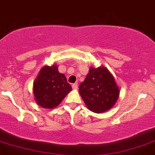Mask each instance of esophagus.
<instances>
[{
	"mask_svg": "<svg viewBox=\"0 0 155 155\" xmlns=\"http://www.w3.org/2000/svg\"><path fill=\"white\" fill-rule=\"evenodd\" d=\"M72 87H73V89H77V87H78L77 83H74V84H73V85H72Z\"/></svg>",
	"mask_w": 155,
	"mask_h": 155,
	"instance_id": "1",
	"label": "esophagus"
}]
</instances>
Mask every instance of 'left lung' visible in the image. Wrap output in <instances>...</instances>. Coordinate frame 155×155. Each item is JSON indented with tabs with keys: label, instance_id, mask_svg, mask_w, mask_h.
<instances>
[{
	"label": "left lung",
	"instance_id": "8db88e82",
	"mask_svg": "<svg viewBox=\"0 0 155 155\" xmlns=\"http://www.w3.org/2000/svg\"><path fill=\"white\" fill-rule=\"evenodd\" d=\"M79 94L89 110L101 114L114 107L120 88L107 67H91L85 80L79 85Z\"/></svg>",
	"mask_w": 155,
	"mask_h": 155
}]
</instances>
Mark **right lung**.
Wrapping results in <instances>:
<instances>
[{"instance_id": "obj_1", "label": "right lung", "mask_w": 155, "mask_h": 155, "mask_svg": "<svg viewBox=\"0 0 155 155\" xmlns=\"http://www.w3.org/2000/svg\"><path fill=\"white\" fill-rule=\"evenodd\" d=\"M72 91L65 75L59 73L58 65L45 66L33 82V94L37 104L47 109L56 107Z\"/></svg>"}]
</instances>
